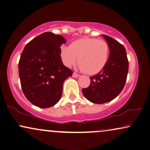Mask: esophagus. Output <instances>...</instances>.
<instances>
[{"mask_svg":"<svg viewBox=\"0 0 150 150\" xmlns=\"http://www.w3.org/2000/svg\"><path fill=\"white\" fill-rule=\"evenodd\" d=\"M80 77V75H78V74L75 73H73V77H75V78H77V77Z\"/></svg>","mask_w":150,"mask_h":150,"instance_id":"1","label":"esophagus"}]
</instances>
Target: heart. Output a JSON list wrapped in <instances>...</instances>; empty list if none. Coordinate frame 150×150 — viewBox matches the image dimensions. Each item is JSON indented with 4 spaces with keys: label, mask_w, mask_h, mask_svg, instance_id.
Wrapping results in <instances>:
<instances>
[{
    "label": "heart",
    "mask_w": 150,
    "mask_h": 150,
    "mask_svg": "<svg viewBox=\"0 0 150 150\" xmlns=\"http://www.w3.org/2000/svg\"><path fill=\"white\" fill-rule=\"evenodd\" d=\"M109 53V45L106 41L86 37L74 41L70 46H61L60 50L65 66L71 67L77 61L81 70L89 75L98 73L105 67Z\"/></svg>",
    "instance_id": "b5f03b06"
}]
</instances>
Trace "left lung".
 <instances>
[{"instance_id": "1", "label": "left lung", "mask_w": 150, "mask_h": 150, "mask_svg": "<svg viewBox=\"0 0 150 150\" xmlns=\"http://www.w3.org/2000/svg\"><path fill=\"white\" fill-rule=\"evenodd\" d=\"M101 35L109 45L108 62L98 74L90 77L89 87L82 90L88 100L96 104L111 101L120 94L125 85L129 71V61L124 47L112 38Z\"/></svg>"}]
</instances>
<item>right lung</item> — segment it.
<instances>
[{"instance_id":"add662e5","label":"right lung","mask_w":150,"mask_h":150,"mask_svg":"<svg viewBox=\"0 0 150 150\" xmlns=\"http://www.w3.org/2000/svg\"><path fill=\"white\" fill-rule=\"evenodd\" d=\"M66 40L45 32L25 46L19 62V75L25 96L41 108L54 106L61 99L63 84L73 71L61 61L60 47Z\"/></svg>"}]
</instances>
